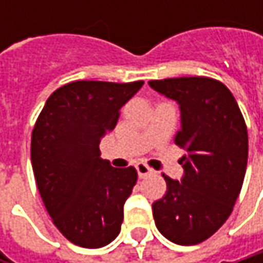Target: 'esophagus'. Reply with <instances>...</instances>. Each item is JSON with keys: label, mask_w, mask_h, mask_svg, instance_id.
Returning a JSON list of instances; mask_svg holds the SVG:
<instances>
[{"label": "esophagus", "mask_w": 263, "mask_h": 263, "mask_svg": "<svg viewBox=\"0 0 263 263\" xmlns=\"http://www.w3.org/2000/svg\"><path fill=\"white\" fill-rule=\"evenodd\" d=\"M135 169H137V174H138V177L140 178H144V177H147V175H151L154 171L147 166V164H144V163H137L135 164Z\"/></svg>", "instance_id": "34e87169"}]
</instances>
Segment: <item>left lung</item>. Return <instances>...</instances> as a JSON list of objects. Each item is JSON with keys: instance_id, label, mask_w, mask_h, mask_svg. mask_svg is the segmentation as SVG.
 I'll use <instances>...</instances> for the list:
<instances>
[{"instance_id": "8db88e82", "label": "left lung", "mask_w": 263, "mask_h": 263, "mask_svg": "<svg viewBox=\"0 0 263 263\" xmlns=\"http://www.w3.org/2000/svg\"><path fill=\"white\" fill-rule=\"evenodd\" d=\"M149 86L178 102L181 129L175 144L185 151L181 181L163 175L167 190L152 204L155 226L174 243L196 245L233 212L247 169V125L236 99L219 80L174 78L149 80Z\"/></svg>"}]
</instances>
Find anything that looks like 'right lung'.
<instances>
[{
    "instance_id": "add662e5",
    "label": "right lung",
    "mask_w": 263,
    "mask_h": 263,
    "mask_svg": "<svg viewBox=\"0 0 263 263\" xmlns=\"http://www.w3.org/2000/svg\"><path fill=\"white\" fill-rule=\"evenodd\" d=\"M144 82L76 80L45 102L31 132V166L48 215L70 242L100 248L120 233L137 171L100 158V140Z\"/></svg>"
}]
</instances>
